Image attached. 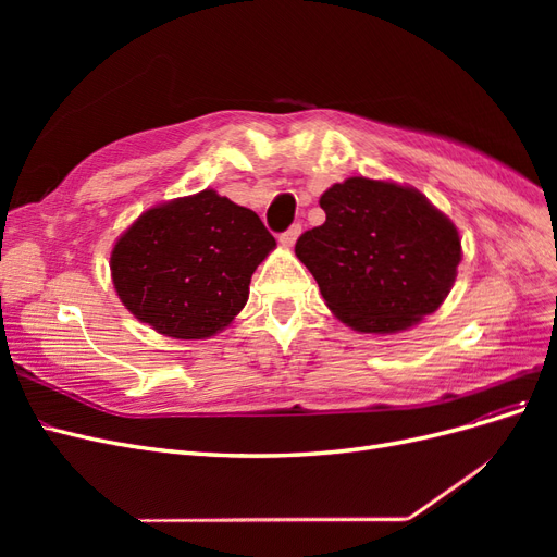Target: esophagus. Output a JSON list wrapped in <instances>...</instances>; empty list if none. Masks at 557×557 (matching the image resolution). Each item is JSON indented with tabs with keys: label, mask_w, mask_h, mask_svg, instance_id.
Here are the masks:
<instances>
[{
	"label": "esophagus",
	"mask_w": 557,
	"mask_h": 557,
	"mask_svg": "<svg viewBox=\"0 0 557 557\" xmlns=\"http://www.w3.org/2000/svg\"><path fill=\"white\" fill-rule=\"evenodd\" d=\"M299 234H301V225L299 223H295V225H290L288 230H285L283 234H281V237H278V242L283 244V246H295V242H297V237H299Z\"/></svg>",
	"instance_id": "obj_1"
}]
</instances>
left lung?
I'll return each mask as SVG.
<instances>
[{"instance_id": "obj_1", "label": "left lung", "mask_w": 557, "mask_h": 557, "mask_svg": "<svg viewBox=\"0 0 557 557\" xmlns=\"http://www.w3.org/2000/svg\"><path fill=\"white\" fill-rule=\"evenodd\" d=\"M320 209L325 223L301 234L295 252L342 323L395 334L442 307L462 246L458 227L423 193L350 176L323 193Z\"/></svg>"}]
</instances>
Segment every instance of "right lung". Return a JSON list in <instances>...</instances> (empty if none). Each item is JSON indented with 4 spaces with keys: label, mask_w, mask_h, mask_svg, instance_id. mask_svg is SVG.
I'll use <instances>...</instances> for the list:
<instances>
[{
    "label": "right lung",
    "mask_w": 557,
    "mask_h": 557,
    "mask_svg": "<svg viewBox=\"0 0 557 557\" xmlns=\"http://www.w3.org/2000/svg\"><path fill=\"white\" fill-rule=\"evenodd\" d=\"M274 246L256 211L207 188L148 209L121 234L113 288L156 332L207 339L244 309L250 276Z\"/></svg>",
    "instance_id": "add662e5"
}]
</instances>
